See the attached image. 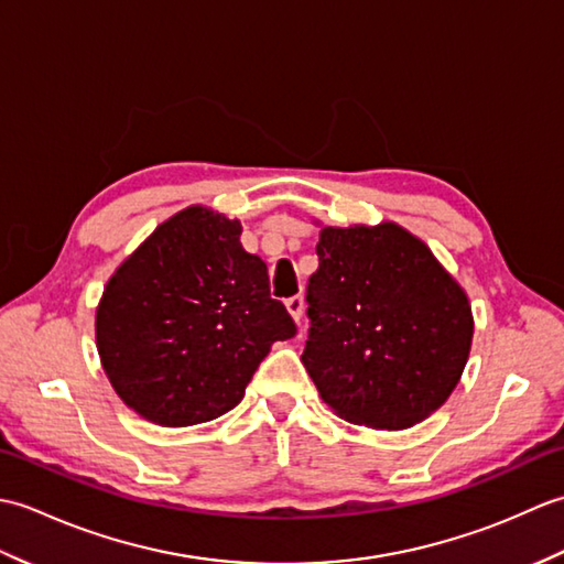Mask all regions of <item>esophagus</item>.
Returning a JSON list of instances; mask_svg holds the SVG:
<instances>
[{"label": "esophagus", "instance_id": "esophagus-1", "mask_svg": "<svg viewBox=\"0 0 564 564\" xmlns=\"http://www.w3.org/2000/svg\"><path fill=\"white\" fill-rule=\"evenodd\" d=\"M285 307H289V313H291V317H293L295 322H301V319H303V313H305V301H303V295H293V297H289V301H285Z\"/></svg>", "mask_w": 564, "mask_h": 564}]
</instances>
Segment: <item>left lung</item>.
I'll return each instance as SVG.
<instances>
[{
	"label": "left lung",
	"instance_id": "obj_1",
	"mask_svg": "<svg viewBox=\"0 0 564 564\" xmlns=\"http://www.w3.org/2000/svg\"><path fill=\"white\" fill-rule=\"evenodd\" d=\"M315 249L303 364L322 400L354 424H419L467 364V295L400 225L325 227Z\"/></svg>",
	"mask_w": 564,
	"mask_h": 564
}]
</instances>
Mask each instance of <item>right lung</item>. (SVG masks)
<instances>
[{"mask_svg": "<svg viewBox=\"0 0 564 564\" xmlns=\"http://www.w3.org/2000/svg\"><path fill=\"white\" fill-rule=\"evenodd\" d=\"M242 225L191 206L162 223L106 285L97 346L130 410L160 426L203 424L245 398L273 341L295 322Z\"/></svg>", "mask_w": 564, "mask_h": 564, "instance_id": "add662e5", "label": "right lung"}]
</instances>
